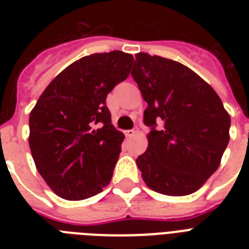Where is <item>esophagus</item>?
Wrapping results in <instances>:
<instances>
[{"label":"esophagus","mask_w":249,"mask_h":249,"mask_svg":"<svg viewBox=\"0 0 249 249\" xmlns=\"http://www.w3.org/2000/svg\"><path fill=\"white\" fill-rule=\"evenodd\" d=\"M136 134H138V129H132V130H126V132H125V136L129 137V138H132V137H134Z\"/></svg>","instance_id":"1"}]
</instances>
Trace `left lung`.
<instances>
[{
	"instance_id": "left-lung-1",
	"label": "left lung",
	"mask_w": 249,
	"mask_h": 249,
	"mask_svg": "<svg viewBox=\"0 0 249 249\" xmlns=\"http://www.w3.org/2000/svg\"><path fill=\"white\" fill-rule=\"evenodd\" d=\"M132 76L147 102L143 121L151 128L147 150L136 160L143 181L170 196L195 193L220 166L230 115L212 86L176 60L138 53Z\"/></svg>"
}]
</instances>
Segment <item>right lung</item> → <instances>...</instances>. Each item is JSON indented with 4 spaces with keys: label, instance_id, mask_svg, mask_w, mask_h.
I'll return each instance as SVG.
<instances>
[{
    "label": "right lung",
    "instance_id": "obj_1",
    "mask_svg": "<svg viewBox=\"0 0 249 249\" xmlns=\"http://www.w3.org/2000/svg\"><path fill=\"white\" fill-rule=\"evenodd\" d=\"M133 55L91 54L64 68L29 115V148L49 187L66 200L108 185L124 134L111 124L107 94L129 76Z\"/></svg>",
    "mask_w": 249,
    "mask_h": 249
}]
</instances>
